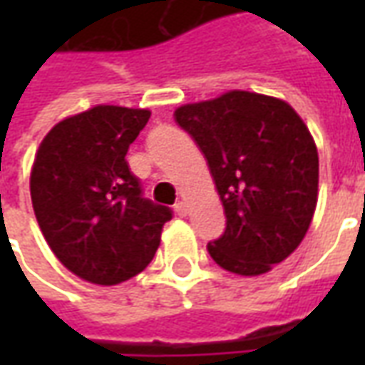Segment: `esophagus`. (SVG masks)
Here are the masks:
<instances>
[{"label":"esophagus","mask_w":365,"mask_h":365,"mask_svg":"<svg viewBox=\"0 0 365 365\" xmlns=\"http://www.w3.org/2000/svg\"><path fill=\"white\" fill-rule=\"evenodd\" d=\"M175 215H180V217H185L187 215V205H185V201H178L174 205Z\"/></svg>","instance_id":"esophagus-1"}]
</instances>
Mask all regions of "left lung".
I'll use <instances>...</instances> for the list:
<instances>
[{
	"instance_id": "1",
	"label": "left lung",
	"mask_w": 365,
	"mask_h": 365,
	"mask_svg": "<svg viewBox=\"0 0 365 365\" xmlns=\"http://www.w3.org/2000/svg\"><path fill=\"white\" fill-rule=\"evenodd\" d=\"M205 154L227 229L207 250L221 268L260 275L307 235L319 190V154L293 107L275 97L229 91L174 113Z\"/></svg>"
}]
</instances>
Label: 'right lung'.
<instances>
[{"instance_id": "right-lung-1", "label": "right lung", "mask_w": 365, "mask_h": 365, "mask_svg": "<svg viewBox=\"0 0 365 365\" xmlns=\"http://www.w3.org/2000/svg\"><path fill=\"white\" fill-rule=\"evenodd\" d=\"M150 111L97 105L60 120L36 152L31 199L51 250L72 274L117 285L140 274L172 209L143 195L128 146Z\"/></svg>"}]
</instances>
